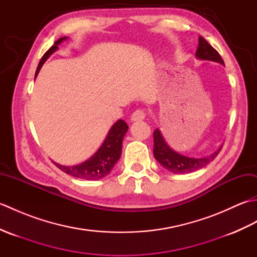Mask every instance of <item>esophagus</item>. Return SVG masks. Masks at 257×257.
Listing matches in <instances>:
<instances>
[{"label":"esophagus","mask_w":257,"mask_h":257,"mask_svg":"<svg viewBox=\"0 0 257 257\" xmlns=\"http://www.w3.org/2000/svg\"><path fill=\"white\" fill-rule=\"evenodd\" d=\"M146 117V113L144 110H136L133 114H132V121H141V120H144Z\"/></svg>","instance_id":"esophagus-1"}]
</instances>
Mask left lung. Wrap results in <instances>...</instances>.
Wrapping results in <instances>:
<instances>
[{
  "instance_id": "obj_1",
  "label": "left lung",
  "mask_w": 257,
  "mask_h": 257,
  "mask_svg": "<svg viewBox=\"0 0 257 257\" xmlns=\"http://www.w3.org/2000/svg\"><path fill=\"white\" fill-rule=\"evenodd\" d=\"M195 57L201 61H210L224 65L220 54L207 43L203 37L199 36V46L195 52ZM221 147L215 150L210 156L193 158L179 154V152L171 149L169 145L166 143L165 138L162 137L161 132L159 129H156L154 132V156L156 160L166 169L176 174H183L194 172L200 170L203 167L207 166L211 161L215 159V157L219 155Z\"/></svg>"
}]
</instances>
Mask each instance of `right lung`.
Listing matches in <instances>:
<instances>
[{
  "label": "right lung",
  "instance_id": "add662e5",
  "mask_svg": "<svg viewBox=\"0 0 257 257\" xmlns=\"http://www.w3.org/2000/svg\"><path fill=\"white\" fill-rule=\"evenodd\" d=\"M67 37H62L58 41L55 42L50 50H48L44 56L42 57L40 64H38L35 78L40 73V70L47 58L50 57L52 54L55 53L58 50V45L62 42L66 41ZM128 124L125 123L122 119L117 120L111 128L109 129L107 134V137L103 140V143L99 147L94 155H92L88 160L79 163L76 166H63L59 163L54 162L57 166V168L61 169L65 173L69 174V176L84 179V180H100L108 176L112 168L116 165L119 160L120 156H121L122 150V140L125 133L128 132Z\"/></svg>",
  "mask_w": 257,
  "mask_h": 257
}]
</instances>
